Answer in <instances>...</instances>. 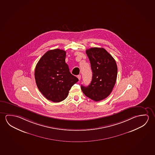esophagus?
<instances>
[{"mask_svg":"<svg viewBox=\"0 0 155 155\" xmlns=\"http://www.w3.org/2000/svg\"><path fill=\"white\" fill-rule=\"evenodd\" d=\"M77 77H78V79H79V80H81V75H78V76H77Z\"/></svg>","mask_w":155,"mask_h":155,"instance_id":"1","label":"esophagus"}]
</instances>
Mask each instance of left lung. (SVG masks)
Here are the masks:
<instances>
[{
    "label": "left lung",
    "instance_id": "left-lung-1",
    "mask_svg": "<svg viewBox=\"0 0 155 155\" xmlns=\"http://www.w3.org/2000/svg\"><path fill=\"white\" fill-rule=\"evenodd\" d=\"M91 64L92 80L87 87L81 85L82 91L89 98L100 101L113 91L117 75L115 59L103 48L93 47L86 51Z\"/></svg>",
    "mask_w": 155,
    "mask_h": 155
}]
</instances>
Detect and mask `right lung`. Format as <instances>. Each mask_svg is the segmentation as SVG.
<instances>
[{
  "mask_svg": "<svg viewBox=\"0 0 155 155\" xmlns=\"http://www.w3.org/2000/svg\"><path fill=\"white\" fill-rule=\"evenodd\" d=\"M66 52L49 50L40 58L35 69L37 87L47 100L59 102L66 98L71 87L79 79L70 73L65 62Z\"/></svg>",
  "mask_w": 155,
  "mask_h": 155,
  "instance_id": "add662e5",
  "label": "right lung"
}]
</instances>
